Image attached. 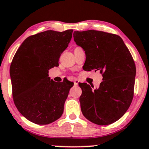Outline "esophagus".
Returning <instances> with one entry per match:
<instances>
[{
	"mask_svg": "<svg viewBox=\"0 0 149 149\" xmlns=\"http://www.w3.org/2000/svg\"><path fill=\"white\" fill-rule=\"evenodd\" d=\"M78 83H79V81L78 80H74V85L77 86L78 84Z\"/></svg>",
	"mask_w": 149,
	"mask_h": 149,
	"instance_id": "obj_1",
	"label": "esophagus"
}]
</instances>
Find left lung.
Instances as JSON below:
<instances>
[{
  "label": "left lung",
  "instance_id": "left-lung-1",
  "mask_svg": "<svg viewBox=\"0 0 149 149\" xmlns=\"http://www.w3.org/2000/svg\"><path fill=\"white\" fill-rule=\"evenodd\" d=\"M73 38L85 52V69L100 71L103 77L97 88L79 84L82 114L96 125L113 123L127 112L133 97L136 69L131 53L119 36L104 31H74Z\"/></svg>",
  "mask_w": 149,
  "mask_h": 149
}]
</instances>
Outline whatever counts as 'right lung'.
<instances>
[{"instance_id":"obj_1","label":"right lung","mask_w":149,"mask_h":149,"mask_svg":"<svg viewBox=\"0 0 149 149\" xmlns=\"http://www.w3.org/2000/svg\"><path fill=\"white\" fill-rule=\"evenodd\" d=\"M73 29L48 30L31 36L17 50L10 66L12 95L17 109L38 125H48L61 118L69 91V80L61 83L49 77L58 66L60 56L68 47Z\"/></svg>"}]
</instances>
